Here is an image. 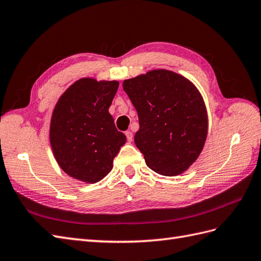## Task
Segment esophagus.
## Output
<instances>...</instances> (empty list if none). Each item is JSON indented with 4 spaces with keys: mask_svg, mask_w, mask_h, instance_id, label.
Wrapping results in <instances>:
<instances>
[{
    "mask_svg": "<svg viewBox=\"0 0 261 261\" xmlns=\"http://www.w3.org/2000/svg\"><path fill=\"white\" fill-rule=\"evenodd\" d=\"M125 136H126V139H128V141L131 142L132 139H133V135L131 131H125Z\"/></svg>",
    "mask_w": 261,
    "mask_h": 261,
    "instance_id": "obj_1",
    "label": "esophagus"
}]
</instances>
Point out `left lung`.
Instances as JSON below:
<instances>
[{
  "instance_id": "1",
  "label": "left lung",
  "mask_w": 261,
  "mask_h": 261,
  "mask_svg": "<svg viewBox=\"0 0 261 261\" xmlns=\"http://www.w3.org/2000/svg\"><path fill=\"white\" fill-rule=\"evenodd\" d=\"M122 86L138 112L135 142L146 165L164 176L188 171L208 131L206 106L196 86L168 69L125 79Z\"/></svg>"
}]
</instances>
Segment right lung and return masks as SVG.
Listing matches in <instances>:
<instances>
[{
    "mask_svg": "<svg viewBox=\"0 0 261 261\" xmlns=\"http://www.w3.org/2000/svg\"><path fill=\"white\" fill-rule=\"evenodd\" d=\"M117 80L84 77L70 85L53 110L49 142L66 174L87 184L102 179L126 138L117 130L109 107Z\"/></svg>",
    "mask_w": 261,
    "mask_h": 261,
    "instance_id": "add662e5",
    "label": "right lung"
}]
</instances>
